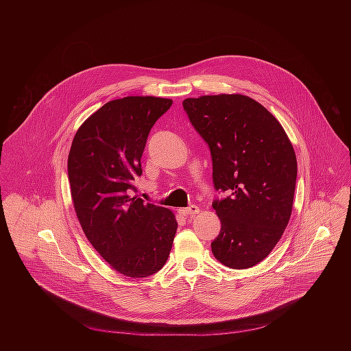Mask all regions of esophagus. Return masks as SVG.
<instances>
[{
	"mask_svg": "<svg viewBox=\"0 0 351 351\" xmlns=\"http://www.w3.org/2000/svg\"><path fill=\"white\" fill-rule=\"evenodd\" d=\"M182 216H195V215H197L199 212H200V208L197 206V205H191V206H188V208H180V210H178Z\"/></svg>",
	"mask_w": 351,
	"mask_h": 351,
	"instance_id": "esophagus-1",
	"label": "esophagus"
}]
</instances>
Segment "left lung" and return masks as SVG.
Instances as JSON below:
<instances>
[{"instance_id": "obj_1", "label": "left lung", "mask_w": 351, "mask_h": 351, "mask_svg": "<svg viewBox=\"0 0 351 351\" xmlns=\"http://www.w3.org/2000/svg\"><path fill=\"white\" fill-rule=\"evenodd\" d=\"M182 105L210 150L216 191L230 193L212 204L221 223L212 252L231 269L252 267L289 223L298 177L293 146L280 121L247 96H201Z\"/></svg>"}]
</instances>
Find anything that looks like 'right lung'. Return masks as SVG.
<instances>
[{
  "label": "right lung",
  "mask_w": 351,
  "mask_h": 351,
  "mask_svg": "<svg viewBox=\"0 0 351 351\" xmlns=\"http://www.w3.org/2000/svg\"><path fill=\"white\" fill-rule=\"evenodd\" d=\"M173 100L130 96L102 105L78 128L67 159L71 200L92 246L125 277L143 278L166 263L174 213L130 197L155 121Z\"/></svg>",
  "instance_id": "add662e5"
}]
</instances>
